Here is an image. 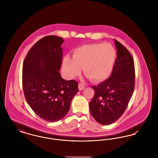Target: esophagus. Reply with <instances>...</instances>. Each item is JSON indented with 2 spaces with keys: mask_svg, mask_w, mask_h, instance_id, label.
<instances>
[{
  "mask_svg": "<svg viewBox=\"0 0 158 158\" xmlns=\"http://www.w3.org/2000/svg\"><path fill=\"white\" fill-rule=\"evenodd\" d=\"M85 85L82 83H80L79 84V85H78V88H79V90H82L85 88Z\"/></svg>",
  "mask_w": 158,
  "mask_h": 158,
  "instance_id": "esophagus-1",
  "label": "esophagus"
}]
</instances>
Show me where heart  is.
Masks as SVG:
<instances>
[{
    "label": "heart",
    "instance_id": "heart-1",
    "mask_svg": "<svg viewBox=\"0 0 158 158\" xmlns=\"http://www.w3.org/2000/svg\"><path fill=\"white\" fill-rule=\"evenodd\" d=\"M117 53L110 43H93L81 46L73 51V59L64 57L62 66L66 76L73 79L79 75L81 68L85 75L95 82L106 79L112 72Z\"/></svg>",
    "mask_w": 158,
    "mask_h": 158
}]
</instances>
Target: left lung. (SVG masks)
Returning a JSON list of instances; mask_svg holds the SVG:
<instances>
[{"label":"left lung","mask_w":158,"mask_h":158,"mask_svg":"<svg viewBox=\"0 0 158 158\" xmlns=\"http://www.w3.org/2000/svg\"><path fill=\"white\" fill-rule=\"evenodd\" d=\"M114 40L117 56L111 75L92 87L95 94L89 104L93 118L102 125L113 124L123 114L135 89L133 57L124 45Z\"/></svg>","instance_id":"left-lung-1"}]
</instances>
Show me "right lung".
<instances>
[{"label": "right lung", "instance_id": "right-lung-1", "mask_svg": "<svg viewBox=\"0 0 158 158\" xmlns=\"http://www.w3.org/2000/svg\"><path fill=\"white\" fill-rule=\"evenodd\" d=\"M62 38L48 35L33 45L23 63L25 99L41 118L56 122L63 118L79 92L75 80L65 81L59 73L63 59Z\"/></svg>", "mask_w": 158, "mask_h": 158}]
</instances>
